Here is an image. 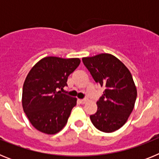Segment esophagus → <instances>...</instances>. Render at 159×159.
Returning <instances> with one entry per match:
<instances>
[{
	"label": "esophagus",
	"instance_id": "obj_1",
	"mask_svg": "<svg viewBox=\"0 0 159 159\" xmlns=\"http://www.w3.org/2000/svg\"><path fill=\"white\" fill-rule=\"evenodd\" d=\"M79 101H80V103H82V104H84V103L87 102L86 99H79Z\"/></svg>",
	"mask_w": 159,
	"mask_h": 159
}]
</instances>
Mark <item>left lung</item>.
Listing matches in <instances>:
<instances>
[{"label": "left lung", "instance_id": "8db88e82", "mask_svg": "<svg viewBox=\"0 0 159 159\" xmlns=\"http://www.w3.org/2000/svg\"><path fill=\"white\" fill-rule=\"evenodd\" d=\"M82 60L94 80L105 88L97 101L96 113L90 116L91 121L100 131H116L126 123L134 107L137 88L131 73L123 62L108 53Z\"/></svg>", "mask_w": 159, "mask_h": 159}]
</instances>
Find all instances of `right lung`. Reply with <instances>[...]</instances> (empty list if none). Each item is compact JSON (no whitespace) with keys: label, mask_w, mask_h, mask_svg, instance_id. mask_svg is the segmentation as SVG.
Returning <instances> with one entry per match:
<instances>
[{"label":"right lung","mask_w":159,"mask_h":159,"mask_svg":"<svg viewBox=\"0 0 159 159\" xmlns=\"http://www.w3.org/2000/svg\"><path fill=\"white\" fill-rule=\"evenodd\" d=\"M80 64L79 58L48 57L32 67L23 85L22 107L36 130L54 134L64 127L77 99L59 90Z\"/></svg>","instance_id":"right-lung-1"}]
</instances>
